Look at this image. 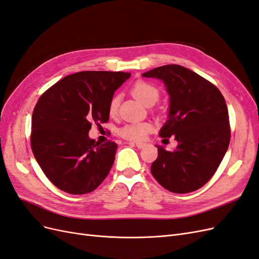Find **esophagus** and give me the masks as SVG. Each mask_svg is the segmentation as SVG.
Listing matches in <instances>:
<instances>
[{
  "instance_id": "obj_1",
  "label": "esophagus",
  "mask_w": 259,
  "mask_h": 259,
  "mask_svg": "<svg viewBox=\"0 0 259 259\" xmlns=\"http://www.w3.org/2000/svg\"><path fill=\"white\" fill-rule=\"evenodd\" d=\"M133 145H135V146H136L137 148H139V149H142V148H144V147L147 146L146 143H136V144H133Z\"/></svg>"
}]
</instances>
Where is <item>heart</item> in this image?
<instances>
[{
	"label": "heart",
	"mask_w": 259,
	"mask_h": 259,
	"mask_svg": "<svg viewBox=\"0 0 259 259\" xmlns=\"http://www.w3.org/2000/svg\"><path fill=\"white\" fill-rule=\"evenodd\" d=\"M132 94L140 103H143L148 107L153 106L160 97L159 90L154 85L144 81H139L134 84V86L132 88ZM117 106H119V97L115 96L111 99L110 105H109V111H110V113H115ZM151 130L152 125L148 122L131 123L121 128L120 134L124 138L138 142V140L144 139Z\"/></svg>",
	"instance_id": "obj_1"
}]
</instances>
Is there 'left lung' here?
<instances>
[{"instance_id":"obj_1","label":"left lung","mask_w":259,"mask_h":259,"mask_svg":"<svg viewBox=\"0 0 259 259\" xmlns=\"http://www.w3.org/2000/svg\"><path fill=\"white\" fill-rule=\"evenodd\" d=\"M163 82L169 96L167 120L159 136H174L177 147L167 151L156 145L151 173L163 188L188 193L204 186L215 174L228 149L230 126L224 96L215 85L178 65L143 73Z\"/></svg>"}]
</instances>
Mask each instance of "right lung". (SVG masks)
<instances>
[{
	"instance_id": "1",
	"label": "right lung",
	"mask_w": 259,
	"mask_h": 259,
	"mask_svg": "<svg viewBox=\"0 0 259 259\" xmlns=\"http://www.w3.org/2000/svg\"><path fill=\"white\" fill-rule=\"evenodd\" d=\"M130 76V72H77L54 84L38 99L31 147L46 177L60 190L89 193L109 174L117 145L96 143L89 132L93 122H108L113 94Z\"/></svg>"
}]
</instances>
